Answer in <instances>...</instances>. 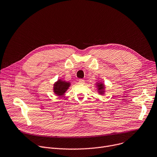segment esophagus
<instances>
[{
	"label": "esophagus",
	"instance_id": "1",
	"mask_svg": "<svg viewBox=\"0 0 157 157\" xmlns=\"http://www.w3.org/2000/svg\"><path fill=\"white\" fill-rule=\"evenodd\" d=\"M84 83H85V81H84L83 79H79V80H78V83H80V84H83Z\"/></svg>",
	"mask_w": 157,
	"mask_h": 157
}]
</instances>
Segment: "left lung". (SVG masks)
Segmentation results:
<instances>
[{
    "mask_svg": "<svg viewBox=\"0 0 157 157\" xmlns=\"http://www.w3.org/2000/svg\"><path fill=\"white\" fill-rule=\"evenodd\" d=\"M97 87H98V92L100 94H104V89H105V86L104 84L102 83V82H98L97 83Z\"/></svg>",
    "mask_w": 157,
    "mask_h": 157,
    "instance_id": "left-lung-1",
    "label": "left lung"
}]
</instances>
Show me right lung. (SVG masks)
<instances>
[{"label":"right lung","instance_id":"1","mask_svg":"<svg viewBox=\"0 0 157 157\" xmlns=\"http://www.w3.org/2000/svg\"><path fill=\"white\" fill-rule=\"evenodd\" d=\"M70 86V82L63 81L61 79H59L54 83L53 92L58 96H62L64 95Z\"/></svg>","mask_w":157,"mask_h":157}]
</instances>
